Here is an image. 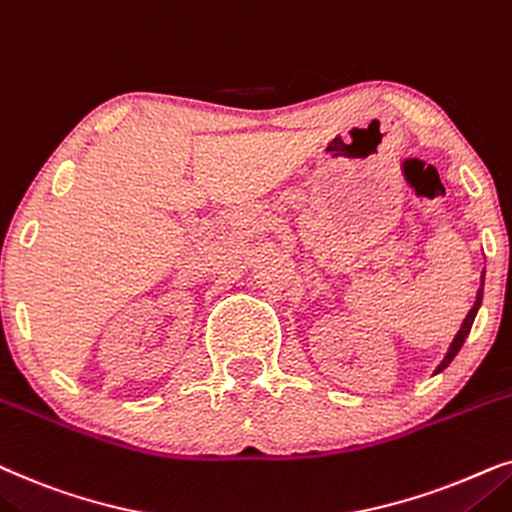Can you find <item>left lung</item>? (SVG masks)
Returning a JSON list of instances; mask_svg holds the SVG:
<instances>
[{"label":"left lung","mask_w":512,"mask_h":512,"mask_svg":"<svg viewBox=\"0 0 512 512\" xmlns=\"http://www.w3.org/2000/svg\"><path fill=\"white\" fill-rule=\"evenodd\" d=\"M482 285H485V274H482ZM482 285H480V290H478V297H475V304H473V309L468 311V316L463 318V325H461V330L456 332V337H454V342L449 344V351H447V356L442 358V363L438 365V370H435V374L438 372H442L445 370V367L452 363L454 360V356L456 353L461 351V346H463V342H466V337H468V332H470V327H473V320H475V316H478V309H480V304H482Z\"/></svg>","instance_id":"1"}]
</instances>
